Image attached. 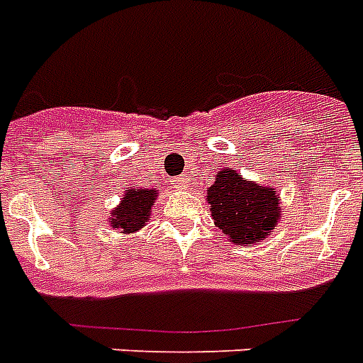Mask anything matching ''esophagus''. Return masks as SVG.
I'll use <instances>...</instances> for the list:
<instances>
[{
    "label": "esophagus",
    "mask_w": 363,
    "mask_h": 363,
    "mask_svg": "<svg viewBox=\"0 0 363 363\" xmlns=\"http://www.w3.org/2000/svg\"><path fill=\"white\" fill-rule=\"evenodd\" d=\"M187 182H189V179H187V176H184V174L174 179V184L178 185V187H185V185H187Z\"/></svg>",
    "instance_id": "esophagus-1"
}]
</instances>
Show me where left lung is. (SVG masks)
<instances>
[{
  "label": "left lung",
  "mask_w": 363,
  "mask_h": 363,
  "mask_svg": "<svg viewBox=\"0 0 363 363\" xmlns=\"http://www.w3.org/2000/svg\"><path fill=\"white\" fill-rule=\"evenodd\" d=\"M208 204L213 223L236 245L264 240L281 219L277 189L247 182L230 168L219 170L208 189Z\"/></svg>",
  "instance_id": "left-lung-1"
}]
</instances>
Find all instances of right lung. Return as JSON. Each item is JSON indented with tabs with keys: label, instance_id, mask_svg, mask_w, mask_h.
I'll return each mask as SVG.
<instances>
[{
	"label": "right lung",
	"instance_id": "obj_1",
	"mask_svg": "<svg viewBox=\"0 0 363 363\" xmlns=\"http://www.w3.org/2000/svg\"><path fill=\"white\" fill-rule=\"evenodd\" d=\"M157 195L159 193L155 189H140V187H133L127 191L120 206H116L112 210V216L108 219L110 227L121 230V234H133L140 230L150 221V213H152L153 202Z\"/></svg>",
	"mask_w": 363,
	"mask_h": 363
}]
</instances>
